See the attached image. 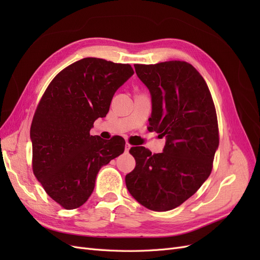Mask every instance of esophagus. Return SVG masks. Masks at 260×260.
I'll return each mask as SVG.
<instances>
[{
  "label": "esophagus",
  "instance_id": "1",
  "mask_svg": "<svg viewBox=\"0 0 260 260\" xmlns=\"http://www.w3.org/2000/svg\"><path fill=\"white\" fill-rule=\"evenodd\" d=\"M131 146H132V145H131V144L129 143V142H127V143H125V146H124V147H125V151H127V152H128V151H129V149H130V147H131Z\"/></svg>",
  "mask_w": 260,
  "mask_h": 260
}]
</instances>
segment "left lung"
Masks as SVG:
<instances>
[{
	"instance_id": "1",
	"label": "left lung",
	"mask_w": 260,
	"mask_h": 260,
	"mask_svg": "<svg viewBox=\"0 0 260 260\" xmlns=\"http://www.w3.org/2000/svg\"><path fill=\"white\" fill-rule=\"evenodd\" d=\"M136 73L151 92L152 130L166 137L164 152L131 147L136 167L125 176L128 191L141 205L171 210L199 190L209 177L219 129L206 81L191 64L169 60L136 64Z\"/></svg>"
}]
</instances>
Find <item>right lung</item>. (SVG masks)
Segmentation results:
<instances>
[{
  "label": "right lung",
  "mask_w": 260,
  "mask_h": 260,
  "mask_svg": "<svg viewBox=\"0 0 260 260\" xmlns=\"http://www.w3.org/2000/svg\"><path fill=\"white\" fill-rule=\"evenodd\" d=\"M135 74L131 65L86 57L55 76L31 123L32 170L52 200L65 209L88 201L102 166L124 151V140L91 136L109 111L115 92Z\"/></svg>",
  "instance_id": "obj_1"
}]
</instances>
